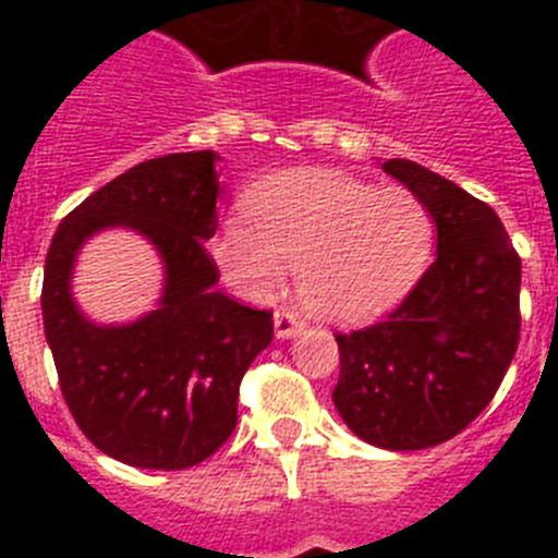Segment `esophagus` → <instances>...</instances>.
<instances>
[{"instance_id":"esophagus-1","label":"esophagus","mask_w":558,"mask_h":558,"mask_svg":"<svg viewBox=\"0 0 558 558\" xmlns=\"http://www.w3.org/2000/svg\"><path fill=\"white\" fill-rule=\"evenodd\" d=\"M304 329V322L299 318V313L293 310H276L274 315V332L276 338H293Z\"/></svg>"}]
</instances>
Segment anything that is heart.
Here are the masks:
<instances>
[{
  "instance_id": "1",
  "label": "heart",
  "mask_w": 558,
  "mask_h": 558,
  "mask_svg": "<svg viewBox=\"0 0 558 558\" xmlns=\"http://www.w3.org/2000/svg\"><path fill=\"white\" fill-rule=\"evenodd\" d=\"M248 223L215 236L226 279L248 299H270L299 265L304 307L332 322H366L397 307L436 251V218L416 192L338 170L276 172L251 190Z\"/></svg>"
}]
</instances>
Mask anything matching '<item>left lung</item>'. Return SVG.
<instances>
[{"label": "left lung", "mask_w": 558, "mask_h": 558, "mask_svg": "<svg viewBox=\"0 0 558 558\" xmlns=\"http://www.w3.org/2000/svg\"><path fill=\"white\" fill-rule=\"evenodd\" d=\"M383 170L436 218V259L388 318L338 332L332 402L383 450H425L489 405L520 343L522 263L489 204L408 159Z\"/></svg>", "instance_id": "left-lung-1"}]
</instances>
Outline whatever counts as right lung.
Returning <instances> with one entry per match:
<instances>
[{
  "label": "right lung",
  "mask_w": 558,
  "mask_h": 558,
  "mask_svg": "<svg viewBox=\"0 0 558 558\" xmlns=\"http://www.w3.org/2000/svg\"><path fill=\"white\" fill-rule=\"evenodd\" d=\"M215 153L142 161L92 192L58 226L41 288L44 335L83 436L142 470H186L223 447L236 425L240 383L274 338V313L215 288L204 248L218 231ZM111 225L145 233L166 259L160 310L122 328L86 323L68 279L80 245Z\"/></svg>",
  "instance_id": "right-lung-1"
}]
</instances>
